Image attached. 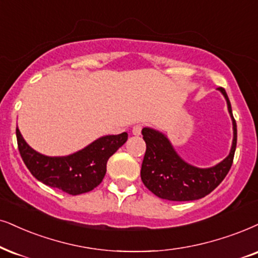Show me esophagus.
Segmentation results:
<instances>
[{"instance_id": "obj_1", "label": "esophagus", "mask_w": 258, "mask_h": 258, "mask_svg": "<svg viewBox=\"0 0 258 258\" xmlns=\"http://www.w3.org/2000/svg\"><path fill=\"white\" fill-rule=\"evenodd\" d=\"M142 130H143L142 125H135L132 127V133L135 136H139L140 133H142Z\"/></svg>"}]
</instances>
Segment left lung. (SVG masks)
Instances as JSON below:
<instances>
[{"label":"left lung","mask_w":258,"mask_h":258,"mask_svg":"<svg viewBox=\"0 0 258 258\" xmlns=\"http://www.w3.org/2000/svg\"><path fill=\"white\" fill-rule=\"evenodd\" d=\"M227 103L232 120L233 139L226 158L210 168H198L189 164L176 152L171 142L164 133L144 127L143 139L146 152L140 170L145 187L156 197L170 201H193L205 198L221 183L231 169L237 145V125L227 94L218 88Z\"/></svg>","instance_id":"8db88e82"}]
</instances>
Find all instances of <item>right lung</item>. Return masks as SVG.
Returning a JSON list of instances; mask_svg holds the SVG:
<instances>
[{
    "label": "right lung",
    "mask_w": 258,
    "mask_h": 258,
    "mask_svg": "<svg viewBox=\"0 0 258 258\" xmlns=\"http://www.w3.org/2000/svg\"><path fill=\"white\" fill-rule=\"evenodd\" d=\"M126 132L103 136L68 156H45L32 149L16 127L19 151L31 174L48 187L70 195H80L97 187L107 171V161L125 144Z\"/></svg>",
    "instance_id": "1"
}]
</instances>
